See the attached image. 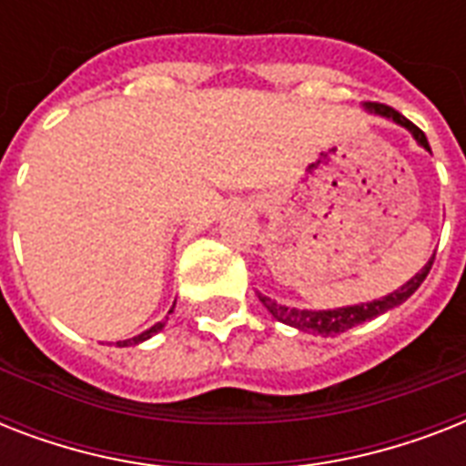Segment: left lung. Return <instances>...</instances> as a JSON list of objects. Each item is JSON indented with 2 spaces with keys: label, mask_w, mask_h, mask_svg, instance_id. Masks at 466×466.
Wrapping results in <instances>:
<instances>
[{
  "label": "left lung",
  "mask_w": 466,
  "mask_h": 466,
  "mask_svg": "<svg viewBox=\"0 0 466 466\" xmlns=\"http://www.w3.org/2000/svg\"><path fill=\"white\" fill-rule=\"evenodd\" d=\"M362 108H365L368 113H372V116H380V118H387L391 120V123H397V126L406 127V130L411 133L413 140L419 142L420 147L426 149V152H431V145H428L426 135L420 133L419 127L413 126L411 120H406L399 111H394V108H390V106H384V104H365ZM433 258L435 254L431 256L426 266H423L416 276L409 278L401 288H397V290L390 292V295H384V298L372 299V302L336 307V309H298V307L280 305V302L266 298V295H261V292H258V299H261V305L273 314V319L292 326V329H298V331L319 333V336H336V333L348 331V329H353V326L365 324V321H370V319L380 317V314H384V311L404 305L406 299L411 298L413 292L420 288V283L426 280V276L431 273V266H433Z\"/></svg>",
  "instance_id": "1"
}]
</instances>
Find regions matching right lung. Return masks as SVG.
Listing matches in <instances>:
<instances>
[{"label": "right lung", "mask_w": 466, "mask_h": 466, "mask_svg": "<svg viewBox=\"0 0 466 466\" xmlns=\"http://www.w3.org/2000/svg\"><path fill=\"white\" fill-rule=\"evenodd\" d=\"M174 305H176V302H174ZM171 311H174V307H171V309H168V314H171ZM167 319H168V317H167ZM167 319H161V321H157V324L152 326V329H147V331L137 333V336H133V339H127V340H118V346H120V348H127V346H137V343H142V340L152 339V336H155V333H159L161 329H164V326H167Z\"/></svg>", "instance_id": "1"}]
</instances>
